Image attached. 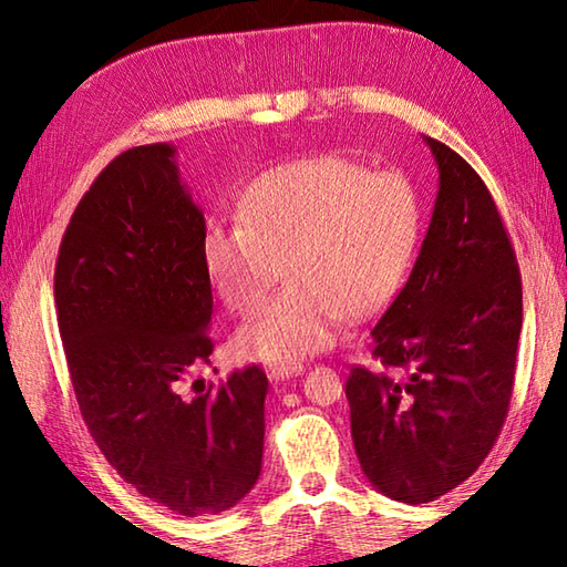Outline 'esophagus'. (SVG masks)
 Returning <instances> with one entry per match:
<instances>
[{
	"instance_id": "esophagus-1",
	"label": "esophagus",
	"mask_w": 567,
	"mask_h": 567,
	"mask_svg": "<svg viewBox=\"0 0 567 567\" xmlns=\"http://www.w3.org/2000/svg\"><path fill=\"white\" fill-rule=\"evenodd\" d=\"M302 365L297 363H280V365H270L268 368V378L270 382H280V380H287V378H295V375H302Z\"/></svg>"
}]
</instances>
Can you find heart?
Segmentation results:
<instances>
[{
	"label": "heart",
	"mask_w": 567,
	"mask_h": 567,
	"mask_svg": "<svg viewBox=\"0 0 567 567\" xmlns=\"http://www.w3.org/2000/svg\"><path fill=\"white\" fill-rule=\"evenodd\" d=\"M421 224V195L402 171L323 153L260 173L240 192L236 224L212 221L202 236L204 270L236 315L268 297L285 262L290 287L238 329V351L265 363L329 351L346 317L378 315L402 290Z\"/></svg>",
	"instance_id": "1"
}]
</instances>
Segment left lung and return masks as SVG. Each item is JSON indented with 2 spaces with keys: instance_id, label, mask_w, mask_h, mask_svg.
Masks as SVG:
<instances>
[{
  "instance_id": "left-lung-1",
  "label": "left lung",
  "mask_w": 567,
  "mask_h": 567,
  "mask_svg": "<svg viewBox=\"0 0 567 567\" xmlns=\"http://www.w3.org/2000/svg\"><path fill=\"white\" fill-rule=\"evenodd\" d=\"M439 195L402 292L372 327V358L346 380L351 436L370 485L439 499L495 445L514 390L522 275L480 175L436 138Z\"/></svg>"
}]
</instances>
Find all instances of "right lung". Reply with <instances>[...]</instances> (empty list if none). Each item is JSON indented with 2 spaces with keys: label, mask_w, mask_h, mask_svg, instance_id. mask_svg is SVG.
<instances>
[{
  "label": "right lung",
  "mask_w": 567,
  "mask_h": 567,
  "mask_svg": "<svg viewBox=\"0 0 567 567\" xmlns=\"http://www.w3.org/2000/svg\"><path fill=\"white\" fill-rule=\"evenodd\" d=\"M204 214L171 143L136 146L78 204L55 262V309L84 424L143 497L183 516L231 509L260 477L268 378L185 382L209 363Z\"/></svg>",
  "instance_id": "right-lung-1"
}]
</instances>
